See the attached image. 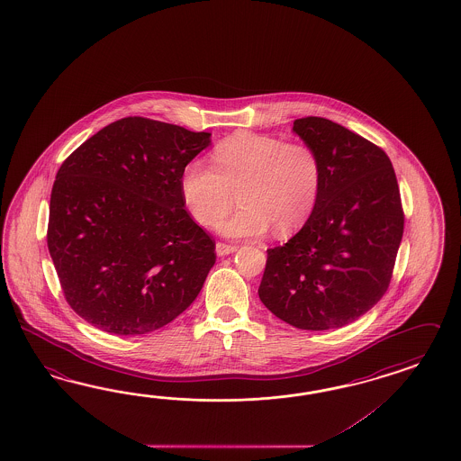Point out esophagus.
Masks as SVG:
<instances>
[{
    "mask_svg": "<svg viewBox=\"0 0 461 461\" xmlns=\"http://www.w3.org/2000/svg\"><path fill=\"white\" fill-rule=\"evenodd\" d=\"M237 251V247L233 245H226V243H216V255L218 257H226V255H231Z\"/></svg>",
    "mask_w": 461,
    "mask_h": 461,
    "instance_id": "1",
    "label": "esophagus"
}]
</instances>
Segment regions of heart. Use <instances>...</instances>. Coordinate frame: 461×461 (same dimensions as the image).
Returning <instances> with one entry per match:
<instances>
[{"label":"heart","mask_w":461,"mask_h":461,"mask_svg":"<svg viewBox=\"0 0 461 461\" xmlns=\"http://www.w3.org/2000/svg\"><path fill=\"white\" fill-rule=\"evenodd\" d=\"M322 189V162L305 142L238 132L212 152V166L187 162L181 194L203 226L218 223L235 203L240 208L220 223L228 238L262 237L270 228L290 235L309 221Z\"/></svg>","instance_id":"heart-1"}]
</instances>
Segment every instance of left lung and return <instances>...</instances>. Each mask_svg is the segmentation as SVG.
I'll use <instances>...</instances> for the list:
<instances>
[{"label": "left lung", "instance_id": "left-lung-1", "mask_svg": "<svg viewBox=\"0 0 461 461\" xmlns=\"http://www.w3.org/2000/svg\"><path fill=\"white\" fill-rule=\"evenodd\" d=\"M292 131L319 154L322 189L299 233L267 249L258 295L297 329H339L386 294L404 230L398 179L384 150L329 119Z\"/></svg>", "mask_w": 461, "mask_h": 461}]
</instances>
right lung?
Here are the masks:
<instances>
[{
  "label": "right lung",
  "instance_id": "add662e5",
  "mask_svg": "<svg viewBox=\"0 0 461 461\" xmlns=\"http://www.w3.org/2000/svg\"><path fill=\"white\" fill-rule=\"evenodd\" d=\"M210 144V132L125 117L60 166L47 241L65 299L86 322L140 336L198 297L216 253L185 210L181 175Z\"/></svg>",
  "mask_w": 461,
  "mask_h": 461
}]
</instances>
